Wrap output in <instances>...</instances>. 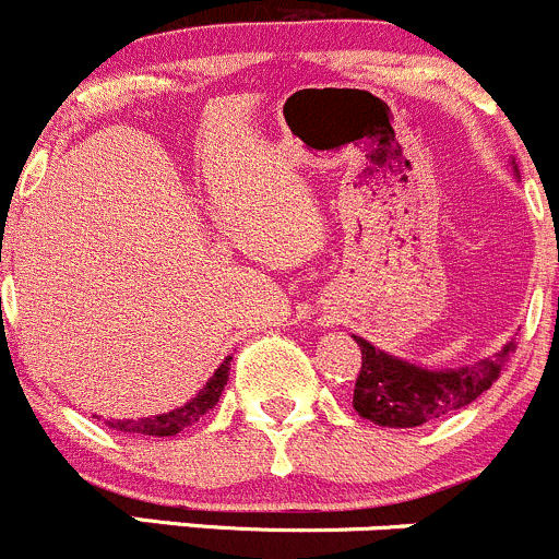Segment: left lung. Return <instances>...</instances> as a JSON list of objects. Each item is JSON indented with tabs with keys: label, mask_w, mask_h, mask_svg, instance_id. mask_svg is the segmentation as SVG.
Masks as SVG:
<instances>
[{
	"label": "left lung",
	"mask_w": 559,
	"mask_h": 559,
	"mask_svg": "<svg viewBox=\"0 0 559 559\" xmlns=\"http://www.w3.org/2000/svg\"><path fill=\"white\" fill-rule=\"evenodd\" d=\"M356 343L362 348V370L354 386V408L359 417L386 428H414L469 406L499 379L515 350V343H508L475 368L423 370L384 354L368 340L356 337Z\"/></svg>",
	"instance_id": "obj_1"
}]
</instances>
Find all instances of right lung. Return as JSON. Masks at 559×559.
<instances>
[{
	"label": "right lung",
	"mask_w": 559,
	"mask_h": 559,
	"mask_svg": "<svg viewBox=\"0 0 559 559\" xmlns=\"http://www.w3.org/2000/svg\"><path fill=\"white\" fill-rule=\"evenodd\" d=\"M227 376H230V359H225V362L219 365V370L211 376V381L203 386V390H200V395L191 397L186 406L175 408V412H167V414H158V417L117 419V423H109V425H111V428H117V430H123V433H136V436H175V433H180V430L191 428V425L203 417L205 412H211V408L216 406V401H219L222 390H225V384H227Z\"/></svg>",
	"instance_id": "right-lung-1"
}]
</instances>
